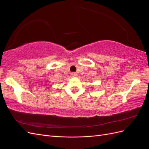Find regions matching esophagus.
Masks as SVG:
<instances>
[{"instance_id": "34e87169", "label": "esophagus", "mask_w": 149, "mask_h": 149, "mask_svg": "<svg viewBox=\"0 0 149 149\" xmlns=\"http://www.w3.org/2000/svg\"><path fill=\"white\" fill-rule=\"evenodd\" d=\"M71 75H72V76H73V77H76V76H78V74L75 73V72H73V73H71Z\"/></svg>"}]
</instances>
